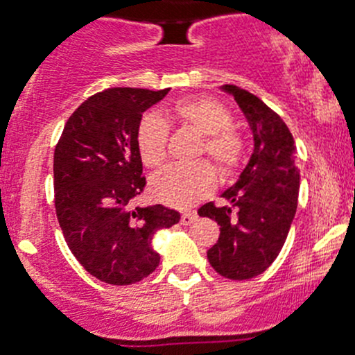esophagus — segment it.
Segmentation results:
<instances>
[{
	"label": "esophagus",
	"instance_id": "34e87169",
	"mask_svg": "<svg viewBox=\"0 0 355 355\" xmlns=\"http://www.w3.org/2000/svg\"><path fill=\"white\" fill-rule=\"evenodd\" d=\"M196 218H198L196 214H191V211H189V214H182L180 224L182 226H191V224H193Z\"/></svg>",
	"mask_w": 355,
	"mask_h": 355
}]
</instances>
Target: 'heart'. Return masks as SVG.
I'll return each mask as SVG.
<instances>
[{
	"mask_svg": "<svg viewBox=\"0 0 355 355\" xmlns=\"http://www.w3.org/2000/svg\"><path fill=\"white\" fill-rule=\"evenodd\" d=\"M171 115L185 128L203 137L200 154H207L223 175H230L241 159L243 141L233 131L230 110L208 96L180 99ZM137 148L148 168L161 166L168 154V124L157 114L141 117L137 128ZM215 171L207 161L170 164L150 178L152 196L171 207L187 208L214 191Z\"/></svg>",
	"mask_w": 355,
	"mask_h": 355,
	"instance_id": "b5f03b06",
	"label": "heart"
}]
</instances>
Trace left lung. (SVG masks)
Instances as JSON below:
<instances>
[{
  "label": "left lung",
  "instance_id": "1",
  "mask_svg": "<svg viewBox=\"0 0 355 355\" xmlns=\"http://www.w3.org/2000/svg\"><path fill=\"white\" fill-rule=\"evenodd\" d=\"M220 91L233 96L252 131L254 150L238 180L220 198L198 210L220 226L217 243L207 252L211 268L231 280H248L271 266L294 220L300 194L296 144L286 122L257 96L236 85Z\"/></svg>",
  "mask_w": 355,
  "mask_h": 355
}]
</instances>
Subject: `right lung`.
<instances>
[{
	"mask_svg": "<svg viewBox=\"0 0 355 355\" xmlns=\"http://www.w3.org/2000/svg\"><path fill=\"white\" fill-rule=\"evenodd\" d=\"M170 92L115 87L85 99L54 152L55 214L78 263L112 286L140 282L159 266L152 240L180 220L162 205L135 207L145 187L137 148L144 112Z\"/></svg>",
	"mask_w": 355,
	"mask_h": 355,
	"instance_id": "1",
	"label": "right lung"
}]
</instances>
